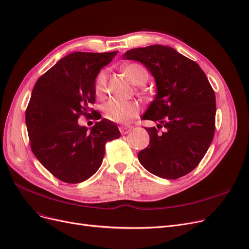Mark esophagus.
<instances>
[{"mask_svg": "<svg viewBox=\"0 0 249 249\" xmlns=\"http://www.w3.org/2000/svg\"><path fill=\"white\" fill-rule=\"evenodd\" d=\"M132 128L133 127L131 125H122V126H119V131H121V133L123 135H126L132 131Z\"/></svg>", "mask_w": 249, "mask_h": 249, "instance_id": "esophagus-1", "label": "esophagus"}]
</instances>
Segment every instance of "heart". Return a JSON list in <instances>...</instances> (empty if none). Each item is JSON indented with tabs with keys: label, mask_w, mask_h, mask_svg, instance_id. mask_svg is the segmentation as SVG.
Wrapping results in <instances>:
<instances>
[{
	"label": "heart",
	"mask_w": 249,
	"mask_h": 249,
	"mask_svg": "<svg viewBox=\"0 0 249 249\" xmlns=\"http://www.w3.org/2000/svg\"><path fill=\"white\" fill-rule=\"evenodd\" d=\"M123 71L127 79L133 85H144L149 77L146 68L139 63H128L123 66ZM107 84V72L102 71L98 73L95 79V93L98 97H102L105 93ZM103 112L108 121L116 124H127L139 113V105L134 101H108L104 107Z\"/></svg>",
	"instance_id": "1"
}]
</instances>
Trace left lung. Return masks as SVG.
I'll list each match as a JSON object with an SVG mask.
<instances>
[{
    "label": "left lung",
    "instance_id": "left-lung-1",
    "mask_svg": "<svg viewBox=\"0 0 249 249\" xmlns=\"http://www.w3.org/2000/svg\"><path fill=\"white\" fill-rule=\"evenodd\" d=\"M124 60L141 62L153 75L156 95L143 119L165 131L146 127L147 148L138 153L148 172L176 180L193 171L214 134L215 96L200 66L174 48L153 45L126 51Z\"/></svg>",
    "mask_w": 249,
    "mask_h": 249
}]
</instances>
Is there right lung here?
<instances>
[{"label":"right lung","instance_id":"add662e5","mask_svg":"<svg viewBox=\"0 0 249 249\" xmlns=\"http://www.w3.org/2000/svg\"><path fill=\"white\" fill-rule=\"evenodd\" d=\"M117 54L73 52L60 59L36 83L25 123L34 154L59 180L81 183L102 164L105 144L121 137L117 125L106 118L88 131L79 115L100 119L96 110L95 79Z\"/></svg>","mask_w":249,"mask_h":249}]
</instances>
